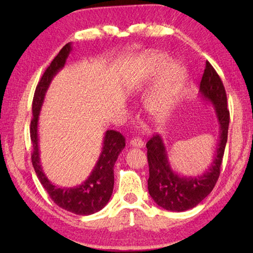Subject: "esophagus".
I'll use <instances>...</instances> for the list:
<instances>
[{
    "instance_id": "obj_1",
    "label": "esophagus",
    "mask_w": 253,
    "mask_h": 253,
    "mask_svg": "<svg viewBox=\"0 0 253 253\" xmlns=\"http://www.w3.org/2000/svg\"><path fill=\"white\" fill-rule=\"evenodd\" d=\"M130 147H135V148H142L143 147V141L141 140V138H133L130 140Z\"/></svg>"
}]
</instances>
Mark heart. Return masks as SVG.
Wrapping results in <instances>:
<instances>
[{
    "mask_svg": "<svg viewBox=\"0 0 253 253\" xmlns=\"http://www.w3.org/2000/svg\"><path fill=\"white\" fill-rule=\"evenodd\" d=\"M169 56L165 54H147L144 56L140 74V82L148 83L168 65ZM187 73L184 66L171 63L161 75L157 90L148 101V111L157 120H163L168 115L175 96L184 87Z\"/></svg>",
    "mask_w": 253,
    "mask_h": 253,
    "instance_id": "b5f03b06",
    "label": "heart"
}]
</instances>
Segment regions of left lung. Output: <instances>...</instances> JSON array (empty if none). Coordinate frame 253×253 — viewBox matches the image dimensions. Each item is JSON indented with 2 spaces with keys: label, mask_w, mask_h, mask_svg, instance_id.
I'll list each match as a JSON object with an SVG mask.
<instances>
[{
  "label": "left lung",
  "mask_w": 253,
  "mask_h": 253,
  "mask_svg": "<svg viewBox=\"0 0 253 253\" xmlns=\"http://www.w3.org/2000/svg\"><path fill=\"white\" fill-rule=\"evenodd\" d=\"M199 93L203 101L213 105L219 126L216 152L203 174L184 176L176 173L170 166L162 136L155 135L147 142L149 193L159 207L168 211L184 212L197 207L213 190L221 171L227 142L229 111L222 80L209 62L206 63Z\"/></svg>",
  "instance_id": "1"
}]
</instances>
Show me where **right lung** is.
Here are the masks:
<instances>
[{"mask_svg":"<svg viewBox=\"0 0 253 253\" xmlns=\"http://www.w3.org/2000/svg\"><path fill=\"white\" fill-rule=\"evenodd\" d=\"M72 52V43L65 44L46 68L36 88L32 101V121L30 124V138L34 151L31 161L36 174L50 198L58 207L78 215H90L103 209L114 187V165L118 155L125 148V138L115 130H107L103 137V147L89 177L82 185L76 187H60L49 180L42 169L40 162L39 133L38 124L45 93L50 87L52 79L65 66L68 55Z\"/></svg>","mask_w":253,"mask_h":253,"instance_id":"1","label":"right lung"}]
</instances>
